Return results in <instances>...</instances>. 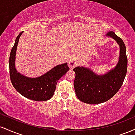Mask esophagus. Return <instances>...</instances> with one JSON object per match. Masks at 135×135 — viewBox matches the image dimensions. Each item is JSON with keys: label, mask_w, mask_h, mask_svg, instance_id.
<instances>
[{"label": "esophagus", "mask_w": 135, "mask_h": 135, "mask_svg": "<svg viewBox=\"0 0 135 135\" xmlns=\"http://www.w3.org/2000/svg\"><path fill=\"white\" fill-rule=\"evenodd\" d=\"M69 66L70 68H74L75 66H77V58L76 56L74 55L71 57L70 59V61L69 63Z\"/></svg>", "instance_id": "esophagus-1"}]
</instances>
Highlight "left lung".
<instances>
[{
	"label": "left lung",
	"mask_w": 135,
	"mask_h": 135,
	"mask_svg": "<svg viewBox=\"0 0 135 135\" xmlns=\"http://www.w3.org/2000/svg\"><path fill=\"white\" fill-rule=\"evenodd\" d=\"M107 35L114 38L120 46L119 61L115 69L100 76L86 68L77 66L73 69L75 72V94L84 103L98 104L108 101L119 90L126 77L128 58L124 43L112 31L108 32Z\"/></svg>",
	"instance_id": "obj_1"
}]
</instances>
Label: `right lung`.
Masks as SVG:
<instances>
[{
  "instance_id": "right-lung-1",
  "label": "right lung",
  "mask_w": 135,
  "mask_h": 135,
  "mask_svg": "<svg viewBox=\"0 0 135 135\" xmlns=\"http://www.w3.org/2000/svg\"><path fill=\"white\" fill-rule=\"evenodd\" d=\"M20 33L12 47L9 56V75L14 88L23 97L35 100L46 101L53 96L58 80L69 70L67 63L59 65L37 78H29L17 72L15 61L16 47L21 33Z\"/></svg>"
}]
</instances>
